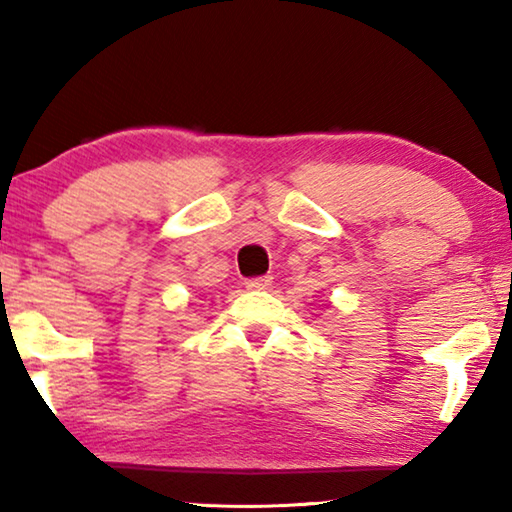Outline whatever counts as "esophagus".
<instances>
[{"mask_svg": "<svg viewBox=\"0 0 512 512\" xmlns=\"http://www.w3.org/2000/svg\"><path fill=\"white\" fill-rule=\"evenodd\" d=\"M271 282H273V277L259 275V277H250V280H246V287L253 289V291H262V289L271 287Z\"/></svg>", "mask_w": 512, "mask_h": 512, "instance_id": "esophagus-1", "label": "esophagus"}]
</instances>
